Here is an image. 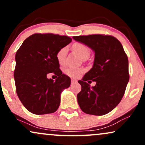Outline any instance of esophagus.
Returning a JSON list of instances; mask_svg holds the SVG:
<instances>
[{
  "mask_svg": "<svg viewBox=\"0 0 145 145\" xmlns=\"http://www.w3.org/2000/svg\"><path fill=\"white\" fill-rule=\"evenodd\" d=\"M71 81V84H74V83L77 82V80H76V79H75V78H72Z\"/></svg>",
  "mask_w": 145,
  "mask_h": 145,
  "instance_id": "1",
  "label": "esophagus"
}]
</instances>
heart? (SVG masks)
Here are the masks:
<instances>
[{
	"label": "heart",
	"instance_id": "heart-1",
	"mask_svg": "<svg viewBox=\"0 0 145 145\" xmlns=\"http://www.w3.org/2000/svg\"><path fill=\"white\" fill-rule=\"evenodd\" d=\"M73 49L76 52V53L79 55L80 57L85 59L89 56L90 53L89 48L86 46L85 44H82L80 42H76L73 44L72 46ZM67 47H62L60 48L59 50L57 51L56 54V59L59 62L60 65L65 64L66 62V57H67ZM84 72V69L82 68L78 67H68L67 69H65V73L68 75L69 76L73 78H77L80 74H82Z\"/></svg>",
	"mask_w": 145,
	"mask_h": 145
}]
</instances>
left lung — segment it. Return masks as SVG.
I'll use <instances>...</instances> for the list:
<instances>
[{"instance_id":"1","label":"left lung","mask_w":145,"mask_h":145,"mask_svg":"<svg viewBox=\"0 0 145 145\" xmlns=\"http://www.w3.org/2000/svg\"><path fill=\"white\" fill-rule=\"evenodd\" d=\"M95 52L93 66L84 75L77 95L80 108L84 112L101 116L112 111L123 97L129 79L128 59L122 44L114 37L95 34L74 36ZM95 81L92 88L86 81Z\"/></svg>"}]
</instances>
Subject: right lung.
<instances>
[{
	"label": "right lung",
	"mask_w": 145,
	"mask_h": 145,
	"mask_svg": "<svg viewBox=\"0 0 145 145\" xmlns=\"http://www.w3.org/2000/svg\"><path fill=\"white\" fill-rule=\"evenodd\" d=\"M72 39L52 33H35L26 38L16 54L14 79L20 100L35 114L53 113L59 108L61 93L70 86L71 79L63 74L56 54ZM54 73L56 81L48 79Z\"/></svg>",
	"instance_id": "obj_1"
}]
</instances>
